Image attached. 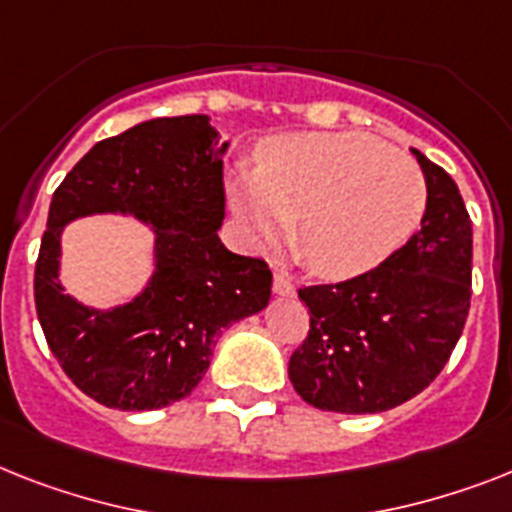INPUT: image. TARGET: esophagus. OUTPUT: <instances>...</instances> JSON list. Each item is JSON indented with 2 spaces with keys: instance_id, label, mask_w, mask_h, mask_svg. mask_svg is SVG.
<instances>
[{
  "instance_id": "obj_1",
  "label": "esophagus",
  "mask_w": 512,
  "mask_h": 512,
  "mask_svg": "<svg viewBox=\"0 0 512 512\" xmlns=\"http://www.w3.org/2000/svg\"><path fill=\"white\" fill-rule=\"evenodd\" d=\"M272 290L277 295H295L293 277H290L287 272H282V269H277V272H274V280H272Z\"/></svg>"
}]
</instances>
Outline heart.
<instances>
[{
  "mask_svg": "<svg viewBox=\"0 0 512 512\" xmlns=\"http://www.w3.org/2000/svg\"><path fill=\"white\" fill-rule=\"evenodd\" d=\"M227 201L253 243L293 238L316 272L348 280L377 269L424 217V175L382 141L358 133H290L238 164Z\"/></svg>",
  "mask_w": 512,
  "mask_h": 512,
  "instance_id": "b5f03b06",
  "label": "heart"
}]
</instances>
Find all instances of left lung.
Here are the masks:
<instances>
[{"label":"left lung","instance_id":"obj_1","mask_svg":"<svg viewBox=\"0 0 512 512\" xmlns=\"http://www.w3.org/2000/svg\"><path fill=\"white\" fill-rule=\"evenodd\" d=\"M426 177L421 230L377 269L298 290L311 329L290 382L314 408L382 413L434 382L471 306L474 232L455 180L411 149Z\"/></svg>","mask_w":512,"mask_h":512}]
</instances>
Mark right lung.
Masks as SVG:
<instances>
[{
	"label": "right lung",
	"mask_w": 512,
	"mask_h": 512,
	"mask_svg": "<svg viewBox=\"0 0 512 512\" xmlns=\"http://www.w3.org/2000/svg\"><path fill=\"white\" fill-rule=\"evenodd\" d=\"M209 114L154 117L99 141L52 196L36 261V311L65 374L96 403L156 411L196 390L230 324L264 311L272 272L219 240L222 141ZM117 213L152 230L155 266L141 294L109 309L64 293L61 232Z\"/></svg>",
	"instance_id": "add662e5"
}]
</instances>
